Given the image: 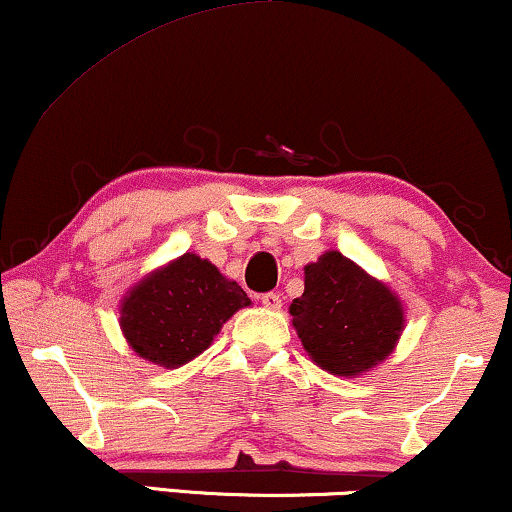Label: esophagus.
Masks as SVG:
<instances>
[{
	"label": "esophagus",
	"instance_id": "34e87169",
	"mask_svg": "<svg viewBox=\"0 0 512 512\" xmlns=\"http://www.w3.org/2000/svg\"><path fill=\"white\" fill-rule=\"evenodd\" d=\"M261 304L266 308H273V311H275V308L282 306V299H280V294H277V292H266L261 296Z\"/></svg>",
	"mask_w": 512,
	"mask_h": 512
}]
</instances>
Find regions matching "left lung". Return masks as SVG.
<instances>
[{"mask_svg":"<svg viewBox=\"0 0 512 512\" xmlns=\"http://www.w3.org/2000/svg\"><path fill=\"white\" fill-rule=\"evenodd\" d=\"M304 273V294L289 313L308 356L342 377L382 363L403 330V308L389 287L339 251H327Z\"/></svg>","mask_w":512,"mask_h":512,"instance_id":"left-lung-1","label":"left lung"}]
</instances>
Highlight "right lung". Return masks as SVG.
I'll use <instances>...</instances> for the list:
<instances>
[{"mask_svg":"<svg viewBox=\"0 0 512 512\" xmlns=\"http://www.w3.org/2000/svg\"><path fill=\"white\" fill-rule=\"evenodd\" d=\"M249 304L244 289L213 263L185 254L125 296L121 327L142 358L178 368L208 349L225 320Z\"/></svg>","mask_w":512,"mask_h":512,"instance_id":"right-lung-1","label":"right lung"}]
</instances>
